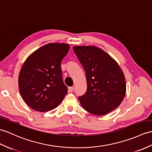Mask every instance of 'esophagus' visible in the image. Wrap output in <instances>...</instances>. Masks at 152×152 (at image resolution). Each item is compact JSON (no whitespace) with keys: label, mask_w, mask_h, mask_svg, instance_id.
Wrapping results in <instances>:
<instances>
[{"label":"esophagus","mask_w":152,"mask_h":152,"mask_svg":"<svg viewBox=\"0 0 152 152\" xmlns=\"http://www.w3.org/2000/svg\"><path fill=\"white\" fill-rule=\"evenodd\" d=\"M74 89H75V88H74L73 87H69V91L70 93H72L74 91Z\"/></svg>","instance_id":"esophagus-1"}]
</instances>
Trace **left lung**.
<instances>
[{
    "label": "left lung",
    "mask_w": 152,
    "mask_h": 152,
    "mask_svg": "<svg viewBox=\"0 0 152 152\" xmlns=\"http://www.w3.org/2000/svg\"><path fill=\"white\" fill-rule=\"evenodd\" d=\"M73 50L86 71L87 89L78 97L82 107L95 115H106L118 107L126 90L118 63L96 47L75 46Z\"/></svg>",
    "instance_id": "1"
}]
</instances>
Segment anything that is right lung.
Listing matches in <instances>:
<instances>
[{
	"label": "right lung",
	"mask_w": 152,
	"mask_h": 152,
	"mask_svg": "<svg viewBox=\"0 0 152 152\" xmlns=\"http://www.w3.org/2000/svg\"><path fill=\"white\" fill-rule=\"evenodd\" d=\"M69 45L49 43L28 57L20 69L19 88L25 103L34 110L46 112L56 108L67 93L61 62Z\"/></svg>",
	"instance_id": "1"
}]
</instances>
